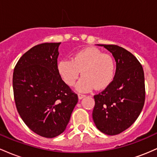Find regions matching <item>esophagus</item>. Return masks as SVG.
Masks as SVG:
<instances>
[{"instance_id": "obj_1", "label": "esophagus", "mask_w": 157, "mask_h": 157, "mask_svg": "<svg viewBox=\"0 0 157 157\" xmlns=\"http://www.w3.org/2000/svg\"><path fill=\"white\" fill-rule=\"evenodd\" d=\"M85 96H86L85 95L82 94V93H78V97L79 99H82V98H84V97H85Z\"/></svg>"}]
</instances>
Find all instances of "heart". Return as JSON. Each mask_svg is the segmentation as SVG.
<instances>
[{
  "label": "heart",
  "instance_id": "obj_1",
  "mask_svg": "<svg viewBox=\"0 0 157 157\" xmlns=\"http://www.w3.org/2000/svg\"><path fill=\"white\" fill-rule=\"evenodd\" d=\"M57 70L64 83L70 87L75 83L81 72L82 78L76 89L87 92L94 87L102 90L108 87L115 75L116 64L109 54L103 53L96 47H87L74 53L71 60L59 61Z\"/></svg>",
  "mask_w": 157,
  "mask_h": 157
}]
</instances>
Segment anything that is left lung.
Segmentation results:
<instances>
[{
    "label": "left lung",
    "mask_w": 157,
    "mask_h": 157,
    "mask_svg": "<svg viewBox=\"0 0 157 157\" xmlns=\"http://www.w3.org/2000/svg\"><path fill=\"white\" fill-rule=\"evenodd\" d=\"M110 51L117 62L111 84L95 95L93 119L96 128L107 135H117L134 123L145 99L144 71L131 52L114 44H98Z\"/></svg>",
    "instance_id": "left-lung-1"
}]
</instances>
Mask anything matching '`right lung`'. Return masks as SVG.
Here are the masks:
<instances>
[{
	"instance_id": "right-lung-1",
	"label": "right lung",
	"mask_w": 157,
	"mask_h": 157,
	"mask_svg": "<svg viewBox=\"0 0 157 157\" xmlns=\"http://www.w3.org/2000/svg\"><path fill=\"white\" fill-rule=\"evenodd\" d=\"M60 44L32 47L18 60L12 77L19 115L31 131L46 138L64 131L78 102L76 93L58 73Z\"/></svg>"
}]
</instances>
